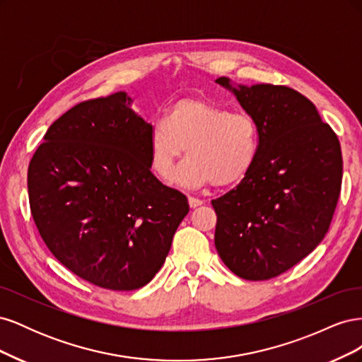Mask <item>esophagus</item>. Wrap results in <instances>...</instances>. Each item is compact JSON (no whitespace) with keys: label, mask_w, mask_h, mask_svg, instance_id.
I'll use <instances>...</instances> for the list:
<instances>
[{"label":"esophagus","mask_w":362,"mask_h":362,"mask_svg":"<svg viewBox=\"0 0 362 362\" xmlns=\"http://www.w3.org/2000/svg\"><path fill=\"white\" fill-rule=\"evenodd\" d=\"M205 201H202V199H199V198H194V196H189V205L192 206V208H196V206H199V205H202Z\"/></svg>","instance_id":"1"}]
</instances>
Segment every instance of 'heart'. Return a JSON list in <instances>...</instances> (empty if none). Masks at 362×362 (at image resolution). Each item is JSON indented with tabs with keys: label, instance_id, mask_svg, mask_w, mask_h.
<instances>
[{
	"label": "heart",
	"instance_id": "obj_1",
	"mask_svg": "<svg viewBox=\"0 0 362 362\" xmlns=\"http://www.w3.org/2000/svg\"><path fill=\"white\" fill-rule=\"evenodd\" d=\"M151 168L168 178L187 148L189 158L173 173V182L198 189L213 182L228 187L243 181L254 169L259 152V127L246 112H231L202 98L175 103L164 119L152 122Z\"/></svg>",
	"mask_w": 362,
	"mask_h": 362
}]
</instances>
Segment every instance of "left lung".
<instances>
[{"instance_id": "obj_1", "label": "left lung", "mask_w": 362, "mask_h": 362, "mask_svg": "<svg viewBox=\"0 0 362 362\" xmlns=\"http://www.w3.org/2000/svg\"><path fill=\"white\" fill-rule=\"evenodd\" d=\"M216 83L255 117L259 152L247 177L211 201L214 245L237 276L266 281L310 255L329 229L341 190V148L315 105L290 87H234L226 76Z\"/></svg>"}]
</instances>
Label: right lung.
<instances>
[{
    "instance_id": "1",
    "label": "right lung",
    "mask_w": 362,
    "mask_h": 362,
    "mask_svg": "<svg viewBox=\"0 0 362 362\" xmlns=\"http://www.w3.org/2000/svg\"><path fill=\"white\" fill-rule=\"evenodd\" d=\"M131 104L125 92L76 104L28 166L31 216L52 255L116 291L156 276L189 213L187 198L151 172V124Z\"/></svg>"
}]
</instances>
